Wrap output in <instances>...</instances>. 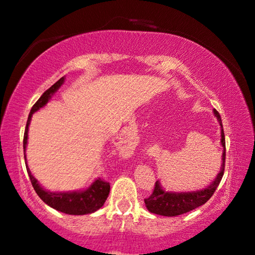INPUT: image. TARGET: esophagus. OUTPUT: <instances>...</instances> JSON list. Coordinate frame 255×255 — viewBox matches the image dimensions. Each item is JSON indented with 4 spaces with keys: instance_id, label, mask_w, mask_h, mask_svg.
Instances as JSON below:
<instances>
[{
    "instance_id": "34e87169",
    "label": "esophagus",
    "mask_w": 255,
    "mask_h": 255,
    "mask_svg": "<svg viewBox=\"0 0 255 255\" xmlns=\"http://www.w3.org/2000/svg\"><path fill=\"white\" fill-rule=\"evenodd\" d=\"M125 138H127V137H125ZM125 141H127V140H125Z\"/></svg>"
}]
</instances>
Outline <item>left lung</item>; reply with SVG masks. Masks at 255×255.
Listing matches in <instances>:
<instances>
[{"label":"left lung","mask_w":255,"mask_h":255,"mask_svg":"<svg viewBox=\"0 0 255 255\" xmlns=\"http://www.w3.org/2000/svg\"><path fill=\"white\" fill-rule=\"evenodd\" d=\"M214 115L217 117V121L221 125V144L223 147L222 165L219 173L216 179L209 184L207 188L196 191H166L163 189L160 181H156L154 190L151 196L145 200V205L147 210L152 214L174 217V216L183 215L196 209L210 200V197L217 189L218 184L224 175L225 168V135L223 130V124L218 111L214 109Z\"/></svg>","instance_id":"obj_1"}]
</instances>
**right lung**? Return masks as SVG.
<instances>
[{"label":"right lung","mask_w":255,"mask_h":255,"mask_svg":"<svg viewBox=\"0 0 255 255\" xmlns=\"http://www.w3.org/2000/svg\"><path fill=\"white\" fill-rule=\"evenodd\" d=\"M65 78H61L47 89L40 99L34 103V106L31 109L29 117H27L25 132H24V140H23V148H24V159L26 160L25 149L27 145V132H29V125L31 122V117L32 115L38 111L41 108L47 104L51 97L58 92V89L64 85ZM26 170L29 174L31 183H32L33 189L36 190L38 196H39L43 202H45L51 208L55 209V210L64 212L67 215H88L93 214L99 210L100 208L103 207L104 202L107 201L108 196H109L110 191V184L106 182V181L96 179L94 182L90 184L88 188L83 190H73V191H50L44 189L38 182L37 179H34L32 174L30 172V168L27 167V162L25 161Z\"/></svg>","instance_id":"obj_1"}]
</instances>
